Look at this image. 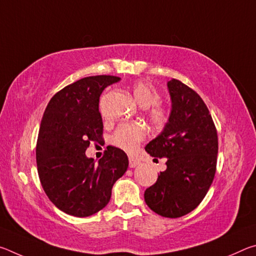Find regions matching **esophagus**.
<instances>
[{"label":"esophagus","instance_id":"34e87169","mask_svg":"<svg viewBox=\"0 0 256 256\" xmlns=\"http://www.w3.org/2000/svg\"><path fill=\"white\" fill-rule=\"evenodd\" d=\"M128 162H130V167H131V168L136 167L138 164H140V160L132 157V156H130V157H128Z\"/></svg>","mask_w":256,"mask_h":256}]
</instances>
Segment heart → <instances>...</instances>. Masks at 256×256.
<instances>
[{
  "instance_id": "1",
  "label": "heart",
  "mask_w": 256,
  "mask_h": 256,
  "mask_svg": "<svg viewBox=\"0 0 256 256\" xmlns=\"http://www.w3.org/2000/svg\"><path fill=\"white\" fill-rule=\"evenodd\" d=\"M132 92L136 100L142 107H148L146 115L151 124L156 128H164L170 120V112L166 106L159 102L160 94L158 90L148 82L136 81L132 86ZM146 136V130L144 124L136 122L123 123L112 134V142L118 148L132 152L138 148L140 142L144 140Z\"/></svg>"
}]
</instances>
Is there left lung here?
Returning <instances> with one entry per match:
<instances>
[{
  "label": "left lung",
  "instance_id": "left-lung-1",
  "mask_svg": "<svg viewBox=\"0 0 256 256\" xmlns=\"http://www.w3.org/2000/svg\"><path fill=\"white\" fill-rule=\"evenodd\" d=\"M172 112L166 128L146 146L152 157H166L167 170L144 192L146 206L159 216L180 218L206 196L214 178L218 134L203 99L188 86L168 82Z\"/></svg>",
  "mask_w": 256,
  "mask_h": 256
}]
</instances>
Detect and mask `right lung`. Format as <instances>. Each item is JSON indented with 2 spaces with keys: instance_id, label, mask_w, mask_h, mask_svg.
I'll use <instances>...</instances> for the list:
<instances>
[{
  "instance_id": "add662e5",
  "label": "right lung",
  "mask_w": 256,
  "mask_h": 256,
  "mask_svg": "<svg viewBox=\"0 0 256 256\" xmlns=\"http://www.w3.org/2000/svg\"><path fill=\"white\" fill-rule=\"evenodd\" d=\"M114 76L80 79L56 92L42 115L36 146L37 170L42 188L60 211L89 216L107 206L112 185L128 167L126 154L108 146L94 164L86 157L90 142L102 138L99 98Z\"/></svg>"
}]
</instances>
